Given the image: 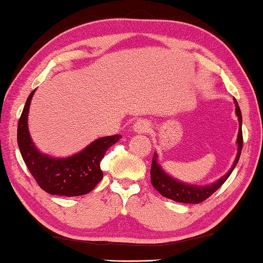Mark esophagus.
Wrapping results in <instances>:
<instances>
[{
    "label": "esophagus",
    "mask_w": 263,
    "mask_h": 263,
    "mask_svg": "<svg viewBox=\"0 0 263 263\" xmlns=\"http://www.w3.org/2000/svg\"><path fill=\"white\" fill-rule=\"evenodd\" d=\"M133 130L137 133H147L150 130V123L146 120H139L133 125Z\"/></svg>",
    "instance_id": "esophagus-1"
}]
</instances>
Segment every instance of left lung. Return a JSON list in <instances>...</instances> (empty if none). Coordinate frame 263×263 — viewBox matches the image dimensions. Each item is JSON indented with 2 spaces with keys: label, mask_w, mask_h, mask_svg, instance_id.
Segmentation results:
<instances>
[{
  "label": "left lung",
  "mask_w": 263,
  "mask_h": 263,
  "mask_svg": "<svg viewBox=\"0 0 263 263\" xmlns=\"http://www.w3.org/2000/svg\"><path fill=\"white\" fill-rule=\"evenodd\" d=\"M235 103V111L236 116L238 119L239 127H238V135H237V155L236 158L224 176H221L219 180L216 182L208 184V185H195V184H187L176 180V178L172 177L171 175L163 170V167L158 163V155L157 153L154 154L153 157V164H152V171H150V176H152V184L157 191L165 198H168L176 202L182 203H200L203 200L209 198L212 193H215L218 189H219L222 184L226 182V180L232 174L233 170L235 168L239 156L242 153L243 147V136H242V113L239 109V106L234 99Z\"/></svg>",
  "instance_id": "left-lung-1"
}]
</instances>
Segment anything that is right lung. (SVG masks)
<instances>
[{"instance_id": "right-lung-1", "label": "right lung", "mask_w": 263, "mask_h": 263, "mask_svg": "<svg viewBox=\"0 0 263 263\" xmlns=\"http://www.w3.org/2000/svg\"><path fill=\"white\" fill-rule=\"evenodd\" d=\"M30 92L18 123V146L22 158L38 185L53 195L78 197L92 191L103 180L100 160L109 147L122 138L121 135L99 138L80 153L66 158L51 157L39 152L32 142L28 128V113L33 93Z\"/></svg>"}]
</instances>
